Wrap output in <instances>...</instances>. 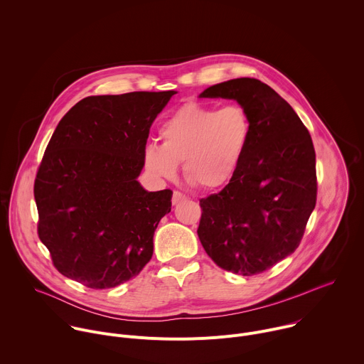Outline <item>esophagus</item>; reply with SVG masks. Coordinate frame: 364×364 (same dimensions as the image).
<instances>
[{
    "label": "esophagus",
    "mask_w": 364,
    "mask_h": 364,
    "mask_svg": "<svg viewBox=\"0 0 364 364\" xmlns=\"http://www.w3.org/2000/svg\"><path fill=\"white\" fill-rule=\"evenodd\" d=\"M186 199H188L186 195L181 193L179 191H175L173 195H172V205H178V203H181V202H183V200H186Z\"/></svg>",
    "instance_id": "esophagus-1"
}]
</instances>
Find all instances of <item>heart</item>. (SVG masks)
<instances>
[{
	"label": "heart",
	"mask_w": 364,
	"mask_h": 364,
	"mask_svg": "<svg viewBox=\"0 0 364 364\" xmlns=\"http://www.w3.org/2000/svg\"><path fill=\"white\" fill-rule=\"evenodd\" d=\"M162 145L144 149V168L155 179H173L179 164L193 186L218 189L226 185L247 151L252 121L239 104L225 107L186 102L161 127Z\"/></svg>",
	"instance_id": "heart-1"
}]
</instances>
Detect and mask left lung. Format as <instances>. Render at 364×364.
I'll list each match as a JSON object with an SVG mask.
<instances>
[{"mask_svg": "<svg viewBox=\"0 0 364 364\" xmlns=\"http://www.w3.org/2000/svg\"><path fill=\"white\" fill-rule=\"evenodd\" d=\"M199 98L235 100L252 121V138L229 183L200 199L199 240L222 269L252 276L291 255L316 206V154L293 108L269 85L236 78Z\"/></svg>", "mask_w": 364, "mask_h": 364, "instance_id": "obj_1", "label": "left lung"}]
</instances>
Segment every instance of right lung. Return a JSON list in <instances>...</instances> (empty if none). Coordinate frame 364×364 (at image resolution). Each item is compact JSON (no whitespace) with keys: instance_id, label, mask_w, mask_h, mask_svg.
I'll list each match as a JSON object with an SVG mask.
<instances>
[{"instance_id":"obj_1","label":"right lung","mask_w":364,"mask_h":364,"mask_svg":"<svg viewBox=\"0 0 364 364\" xmlns=\"http://www.w3.org/2000/svg\"><path fill=\"white\" fill-rule=\"evenodd\" d=\"M176 91L87 97L60 121L40 165L38 236L64 276L109 289L139 274L172 191L138 182L158 114Z\"/></svg>"}]
</instances>
